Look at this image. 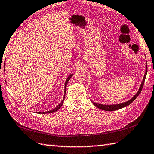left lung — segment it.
<instances>
[{"instance_id":"8db88e82","label":"left lung","mask_w":154,"mask_h":154,"mask_svg":"<svg viewBox=\"0 0 154 154\" xmlns=\"http://www.w3.org/2000/svg\"><path fill=\"white\" fill-rule=\"evenodd\" d=\"M146 74H147V63H146V73L144 74V77L143 78V82H142V84L140 86V88L139 90L138 91V92L135 94V96H133V98H131V100L125 102V103H120V104H117V105H101V104H99V103H93V104L97 107V108H99L101 110H103V111H116V110H118L120 109H122L123 107H126V106H128L129 105L131 104L132 102L135 100L136 98L137 97V96L139 95L140 94L142 90H143V85L144 83V81H145V79H146Z\"/></svg>"}]
</instances>
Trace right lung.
<instances>
[{
  "instance_id": "add662e5",
  "label": "right lung",
  "mask_w": 154,
  "mask_h": 154,
  "mask_svg": "<svg viewBox=\"0 0 154 154\" xmlns=\"http://www.w3.org/2000/svg\"><path fill=\"white\" fill-rule=\"evenodd\" d=\"M72 75H73V74H72V75H70L67 78V79H66V82H65V93H66V86H67V84H68V81H69V80L70 79V78L72 77ZM64 97H65V95H64V99H63V100L61 101V103L59 104L57 107H56V108H54V109H53V110H51V111H47V112H39V113H42V114H47V113H52V112H56V111H57L58 110L60 109V107H61V106L62 105V104H63V103H64Z\"/></svg>"
}]
</instances>
